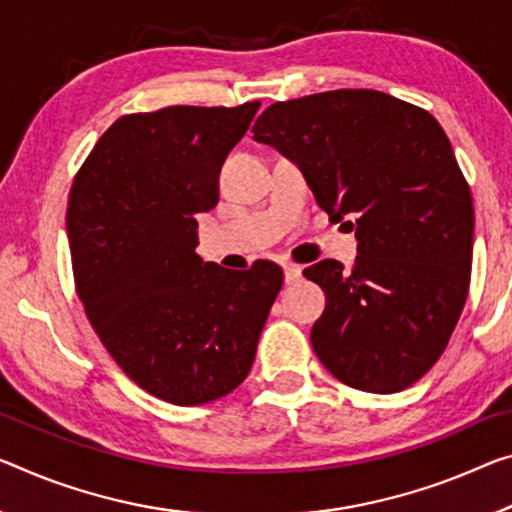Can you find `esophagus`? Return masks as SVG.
<instances>
[{
    "instance_id": "esophagus-1",
    "label": "esophagus",
    "mask_w": 512,
    "mask_h": 512,
    "mask_svg": "<svg viewBox=\"0 0 512 512\" xmlns=\"http://www.w3.org/2000/svg\"><path fill=\"white\" fill-rule=\"evenodd\" d=\"M283 277H286V283H295L302 279V267L295 263H283Z\"/></svg>"
}]
</instances>
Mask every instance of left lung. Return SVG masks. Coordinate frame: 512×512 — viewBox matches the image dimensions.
Returning a JSON list of instances; mask_svg holds the SVG:
<instances>
[{
  "label": "left lung",
  "mask_w": 512,
  "mask_h": 512,
  "mask_svg": "<svg viewBox=\"0 0 512 512\" xmlns=\"http://www.w3.org/2000/svg\"><path fill=\"white\" fill-rule=\"evenodd\" d=\"M258 144L300 167L318 206L355 223L352 270L325 258L311 329L322 366L348 387L393 393L442 355L469 293L474 203L451 141L426 109L382 91L338 89L274 102Z\"/></svg>",
  "instance_id": "1"
}]
</instances>
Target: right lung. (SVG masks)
Instances as JSON below:
<instances>
[{
  "label": "right lung",
  "instance_id": "obj_1",
  "mask_svg": "<svg viewBox=\"0 0 512 512\" xmlns=\"http://www.w3.org/2000/svg\"><path fill=\"white\" fill-rule=\"evenodd\" d=\"M261 102L121 116L93 146L66 229L86 318L123 373L174 405L231 393L254 364L283 272L203 263L199 212Z\"/></svg>",
  "mask_w": 512,
  "mask_h": 512
}]
</instances>
